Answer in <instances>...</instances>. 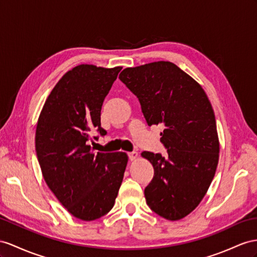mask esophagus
<instances>
[{
  "label": "esophagus",
  "mask_w": 257,
  "mask_h": 257,
  "mask_svg": "<svg viewBox=\"0 0 257 257\" xmlns=\"http://www.w3.org/2000/svg\"><path fill=\"white\" fill-rule=\"evenodd\" d=\"M128 157H129L130 161L136 160L137 157H138V152H136V151H133V152H129L128 153Z\"/></svg>",
  "instance_id": "1"
}]
</instances>
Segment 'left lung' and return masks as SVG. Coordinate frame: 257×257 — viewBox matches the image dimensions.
I'll return each mask as SVG.
<instances>
[{"label": "left lung", "mask_w": 257, "mask_h": 257, "mask_svg": "<svg viewBox=\"0 0 257 257\" xmlns=\"http://www.w3.org/2000/svg\"><path fill=\"white\" fill-rule=\"evenodd\" d=\"M120 81L138 97L151 127L163 124L167 155L144 151L154 177L144 189L147 204L169 220L186 217L199 205L218 164L215 114L205 92L170 62L123 69Z\"/></svg>", "instance_id": "left-lung-1"}]
</instances>
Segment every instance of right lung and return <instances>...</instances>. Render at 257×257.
I'll return each mask as SVG.
<instances>
[{
  "instance_id": "obj_1",
  "label": "right lung",
  "mask_w": 257,
  "mask_h": 257,
  "mask_svg": "<svg viewBox=\"0 0 257 257\" xmlns=\"http://www.w3.org/2000/svg\"><path fill=\"white\" fill-rule=\"evenodd\" d=\"M120 70L79 65L66 72L37 124L36 152L44 180L63 206L84 221L113 208L127 166L126 153H94L89 146L93 133L106 135L101 109Z\"/></svg>"
}]
</instances>
